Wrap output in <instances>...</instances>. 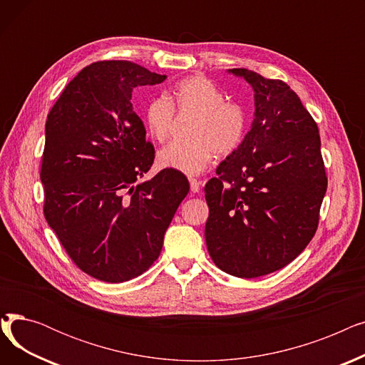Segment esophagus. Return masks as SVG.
I'll use <instances>...</instances> for the list:
<instances>
[{
    "mask_svg": "<svg viewBox=\"0 0 365 365\" xmlns=\"http://www.w3.org/2000/svg\"><path fill=\"white\" fill-rule=\"evenodd\" d=\"M189 185H190V190H192L194 194L198 192L200 187H201V182L198 179H194V178H189Z\"/></svg>",
    "mask_w": 365,
    "mask_h": 365,
    "instance_id": "obj_1",
    "label": "esophagus"
}]
</instances>
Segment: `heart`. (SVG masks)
Instances as JSON below:
<instances>
[{"instance_id": "heart-1", "label": "heart", "mask_w": 365, "mask_h": 365, "mask_svg": "<svg viewBox=\"0 0 365 365\" xmlns=\"http://www.w3.org/2000/svg\"><path fill=\"white\" fill-rule=\"evenodd\" d=\"M179 115H192L183 142H171L158 152V165L185 175H200L213 160L225 158L241 146L247 130L245 109L202 75L179 81L167 96L152 99L145 109V125L149 136L164 142Z\"/></svg>"}]
</instances>
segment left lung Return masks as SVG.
Masks as SVG:
<instances>
[{
    "label": "left lung",
    "instance_id": "8db88e82",
    "mask_svg": "<svg viewBox=\"0 0 365 365\" xmlns=\"http://www.w3.org/2000/svg\"><path fill=\"white\" fill-rule=\"evenodd\" d=\"M231 72L255 90V120L204 187V234L219 269L257 278L293 262L314 238L327 175L318 125L299 96L281 80Z\"/></svg>",
    "mask_w": 365,
    "mask_h": 365
}]
</instances>
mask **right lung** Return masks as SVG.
<instances>
[{"label": "right lung", "mask_w": 365, "mask_h": 365, "mask_svg": "<svg viewBox=\"0 0 365 365\" xmlns=\"http://www.w3.org/2000/svg\"><path fill=\"white\" fill-rule=\"evenodd\" d=\"M165 78L128 61L94 62L47 115L44 217L71 260L96 279L124 282L146 272L189 192L176 170L139 183L155 149L133 110L131 91Z\"/></svg>", "instance_id": "right-lung-1"}]
</instances>
